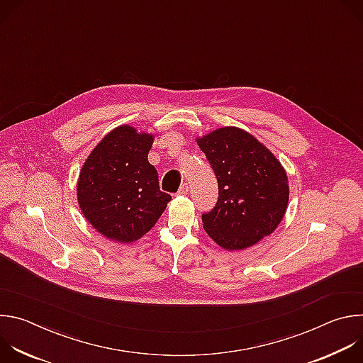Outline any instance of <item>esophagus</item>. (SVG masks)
Listing matches in <instances>:
<instances>
[{"instance_id": "esophagus-1", "label": "esophagus", "mask_w": 363, "mask_h": 363, "mask_svg": "<svg viewBox=\"0 0 363 363\" xmlns=\"http://www.w3.org/2000/svg\"><path fill=\"white\" fill-rule=\"evenodd\" d=\"M189 192V185L185 182V184H182L181 186H179V189H178V195H186Z\"/></svg>"}]
</instances>
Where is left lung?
<instances>
[{
  "label": "left lung",
  "mask_w": 363,
  "mask_h": 363,
  "mask_svg": "<svg viewBox=\"0 0 363 363\" xmlns=\"http://www.w3.org/2000/svg\"><path fill=\"white\" fill-rule=\"evenodd\" d=\"M217 182L216 206L203 230L225 250L247 248L272 234L289 201L287 175L274 155L250 133L221 128L198 139Z\"/></svg>",
  "instance_id": "1"
}]
</instances>
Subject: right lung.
Instances as JSON below:
<instances>
[{"instance_id":"add662e5","label":"right lung","mask_w":363,"mask_h":363,"mask_svg":"<svg viewBox=\"0 0 363 363\" xmlns=\"http://www.w3.org/2000/svg\"><path fill=\"white\" fill-rule=\"evenodd\" d=\"M153 136L119 126L86 160L77 198L86 220L105 237L132 242L162 216L171 195L160 189L158 171L147 162Z\"/></svg>"}]
</instances>
